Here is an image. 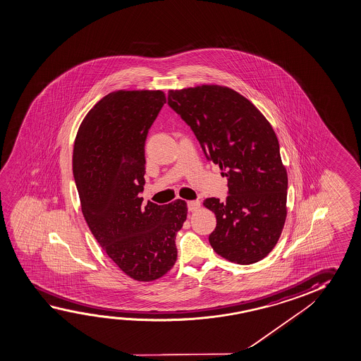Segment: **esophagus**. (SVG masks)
Here are the masks:
<instances>
[{"mask_svg": "<svg viewBox=\"0 0 361 361\" xmlns=\"http://www.w3.org/2000/svg\"><path fill=\"white\" fill-rule=\"evenodd\" d=\"M189 212H195L197 209H200V200H188L187 202Z\"/></svg>", "mask_w": 361, "mask_h": 361, "instance_id": "esophagus-1", "label": "esophagus"}]
</instances>
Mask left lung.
<instances>
[{
  "mask_svg": "<svg viewBox=\"0 0 361 361\" xmlns=\"http://www.w3.org/2000/svg\"><path fill=\"white\" fill-rule=\"evenodd\" d=\"M168 105L228 180L226 202L203 203L217 218L211 246L231 262H258L276 246L287 214L286 168L272 126L250 100L224 86L169 90Z\"/></svg>",
  "mask_w": 361,
  "mask_h": 361,
  "instance_id": "obj_1",
  "label": "left lung"
}]
</instances>
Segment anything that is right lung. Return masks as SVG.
Returning a JSON list of instances; mask_svg holds the SVG:
<instances>
[{"label": "right lung", "mask_w": 361, "mask_h": 361, "mask_svg": "<svg viewBox=\"0 0 361 361\" xmlns=\"http://www.w3.org/2000/svg\"><path fill=\"white\" fill-rule=\"evenodd\" d=\"M166 103L161 90L110 92L81 123L73 172L86 224L104 252L134 280H157L177 259L176 235L187 218L177 200L143 206L145 140Z\"/></svg>", "instance_id": "1"}]
</instances>
